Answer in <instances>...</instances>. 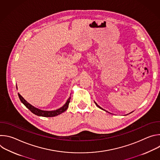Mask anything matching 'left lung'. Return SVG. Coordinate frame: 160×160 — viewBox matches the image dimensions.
<instances>
[{"label":"left lung","mask_w":160,"mask_h":160,"mask_svg":"<svg viewBox=\"0 0 160 160\" xmlns=\"http://www.w3.org/2000/svg\"><path fill=\"white\" fill-rule=\"evenodd\" d=\"M95 102V104H96V106H97L98 108H100V109H102V108H101V107H100V106H99V105H98V104H97L96 102ZM103 110H104V109H103Z\"/></svg>","instance_id":"1"}]
</instances>
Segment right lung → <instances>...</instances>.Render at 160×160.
I'll return each mask as SVG.
<instances>
[{
  "label": "right lung",
  "mask_w": 160,
  "mask_h": 160,
  "mask_svg": "<svg viewBox=\"0 0 160 160\" xmlns=\"http://www.w3.org/2000/svg\"><path fill=\"white\" fill-rule=\"evenodd\" d=\"M18 96L19 98L20 99V101H21V102L23 104L32 112H33L35 115H37V116H40V117H56L58 115H60L62 112H64L68 108V105H69V103L70 102V99L71 97H70L68 98V99L67 100L66 102L64 104V106H62L61 108L56 109V110H54V111H43L41 109H39L34 106H33L32 105H31L30 103H28L23 98H22L19 93H18Z\"/></svg>",
  "instance_id": "add662e5"
}]
</instances>
